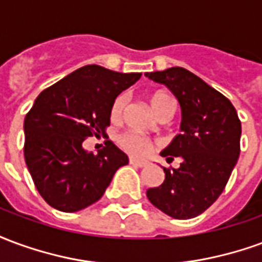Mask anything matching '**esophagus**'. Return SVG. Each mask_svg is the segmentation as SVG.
<instances>
[{"label": "esophagus", "mask_w": 262, "mask_h": 262, "mask_svg": "<svg viewBox=\"0 0 262 262\" xmlns=\"http://www.w3.org/2000/svg\"><path fill=\"white\" fill-rule=\"evenodd\" d=\"M129 163H130L132 165H136V167H146V164H147V163H144V161H139V160H136V159H129Z\"/></svg>", "instance_id": "obj_1"}]
</instances>
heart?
<instances>
[{
    "label": "heart",
    "mask_w": 262,
    "mask_h": 262,
    "mask_svg": "<svg viewBox=\"0 0 262 262\" xmlns=\"http://www.w3.org/2000/svg\"><path fill=\"white\" fill-rule=\"evenodd\" d=\"M148 102L150 106L153 109V112L157 116H163L165 114L172 115L174 111V101L172 98L165 94V92H153L150 97H148ZM126 105V98L123 95H119L114 99V102L111 105V119L114 122L122 118L123 115V109ZM119 144L122 147L125 148L126 151L135 157H146L148 154L151 153L154 150V143L147 139V137H143L140 135H137L135 132H126L123 135L119 136Z\"/></svg>",
    "instance_id": "b5f03b06"
}]
</instances>
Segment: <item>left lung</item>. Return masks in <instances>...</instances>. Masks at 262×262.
Segmentation results:
<instances>
[{
    "label": "left lung",
    "instance_id": "obj_1",
    "mask_svg": "<svg viewBox=\"0 0 262 262\" xmlns=\"http://www.w3.org/2000/svg\"><path fill=\"white\" fill-rule=\"evenodd\" d=\"M170 88L181 105V135L161 151L180 168H165L164 182L147 189L156 208L174 219H191L205 212L223 192L240 154L242 122L227 98L182 67L146 73Z\"/></svg>",
    "mask_w": 262,
    "mask_h": 262
}]
</instances>
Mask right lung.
<instances>
[{
    "mask_svg": "<svg viewBox=\"0 0 262 262\" xmlns=\"http://www.w3.org/2000/svg\"><path fill=\"white\" fill-rule=\"evenodd\" d=\"M140 77L88 64L37 95L24 122V156L37 192L52 208L77 212L95 203L129 163L111 140L98 154L86 153L82 142L105 135L114 99Z\"/></svg>",
    "mask_w": 262,
    "mask_h": 262,
    "instance_id": "add662e5",
    "label": "right lung"
}]
</instances>
